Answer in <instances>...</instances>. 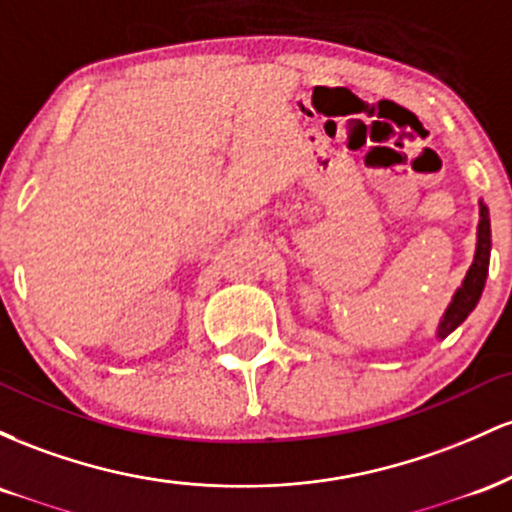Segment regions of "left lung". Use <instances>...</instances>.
<instances>
[{
  "label": "left lung",
  "instance_id": "1",
  "mask_svg": "<svg viewBox=\"0 0 512 512\" xmlns=\"http://www.w3.org/2000/svg\"><path fill=\"white\" fill-rule=\"evenodd\" d=\"M489 252H491V223H489V209L481 204L479 209V240H477V255H474L472 267H469L467 276H464L462 286L457 289L455 298H452L450 308L445 310L443 322L438 327V337H448L457 325H462L464 317L474 310L479 303L481 291H484L486 274H489Z\"/></svg>",
  "mask_w": 512,
  "mask_h": 512
}]
</instances>
